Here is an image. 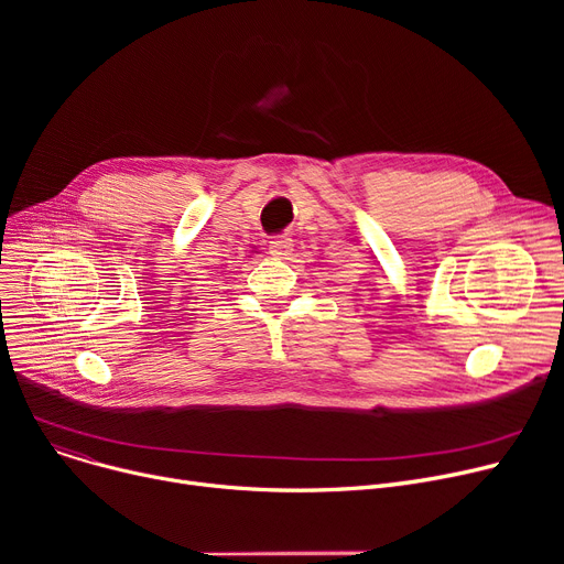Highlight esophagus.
I'll return each instance as SVG.
<instances>
[{"label":"esophagus","mask_w":564,"mask_h":564,"mask_svg":"<svg viewBox=\"0 0 564 564\" xmlns=\"http://www.w3.org/2000/svg\"><path fill=\"white\" fill-rule=\"evenodd\" d=\"M290 251H292V237H290V235H276V237H272L270 253H272L274 258H285V256H290Z\"/></svg>","instance_id":"esophagus-1"}]
</instances>
